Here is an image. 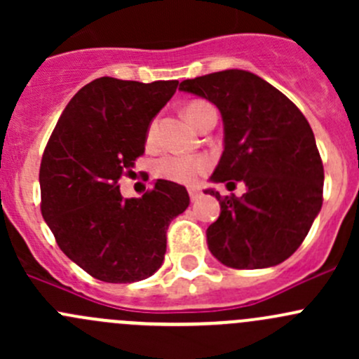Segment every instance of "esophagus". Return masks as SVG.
<instances>
[{
	"label": "esophagus",
	"instance_id": "obj_1",
	"mask_svg": "<svg viewBox=\"0 0 359 359\" xmlns=\"http://www.w3.org/2000/svg\"><path fill=\"white\" fill-rule=\"evenodd\" d=\"M189 196H191V201H198L201 198V193L198 189H189Z\"/></svg>",
	"mask_w": 359,
	"mask_h": 359
}]
</instances>
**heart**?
Returning a JSON list of instances; mask_svg holds the SVG:
<instances>
[{"instance_id":"1","label":"heart","mask_w":359,"mask_h":359,"mask_svg":"<svg viewBox=\"0 0 359 359\" xmlns=\"http://www.w3.org/2000/svg\"><path fill=\"white\" fill-rule=\"evenodd\" d=\"M208 104L205 102H191L187 104L184 114L186 118L193 123L194 116L200 112L203 107ZM154 137H156V123H151L149 130H147V142L153 144ZM210 158L206 156H187V154H165L154 163V173L161 179L172 180V182L179 184H194L200 177L208 172Z\"/></svg>"}]
</instances>
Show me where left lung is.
I'll list each match as a JSON object with an SVG mask.
<instances>
[{"label": "left lung", "instance_id": "8db88e82", "mask_svg": "<svg viewBox=\"0 0 359 359\" xmlns=\"http://www.w3.org/2000/svg\"><path fill=\"white\" fill-rule=\"evenodd\" d=\"M179 90L215 104L224 123V151L212 182L241 198H222L206 229L212 255L234 269L278 266L300 247L323 205V163L299 107L273 85L241 69L180 83Z\"/></svg>", "mask_w": 359, "mask_h": 359}]
</instances>
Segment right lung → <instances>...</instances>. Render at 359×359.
Segmentation results:
<instances>
[{
    "instance_id": "1",
    "label": "right lung",
    "mask_w": 359,
    "mask_h": 359,
    "mask_svg": "<svg viewBox=\"0 0 359 359\" xmlns=\"http://www.w3.org/2000/svg\"><path fill=\"white\" fill-rule=\"evenodd\" d=\"M179 81L93 79L71 99L43 153L41 213L60 250L90 276L133 283L153 276L166 252V229L189 206L186 187L158 179L142 198H123L146 149L154 116Z\"/></svg>"
}]
</instances>
